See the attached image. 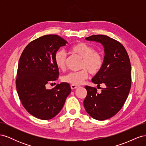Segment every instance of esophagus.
Listing matches in <instances>:
<instances>
[{
	"label": "esophagus",
	"instance_id": "1",
	"mask_svg": "<svg viewBox=\"0 0 146 146\" xmlns=\"http://www.w3.org/2000/svg\"><path fill=\"white\" fill-rule=\"evenodd\" d=\"M79 86L78 85H70V88H71L72 90H74V89H76L77 88H78Z\"/></svg>",
	"mask_w": 146,
	"mask_h": 146
}]
</instances>
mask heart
Returning a JSON list of instances; mask_svg holds the SVG:
<instances>
[{"mask_svg": "<svg viewBox=\"0 0 146 146\" xmlns=\"http://www.w3.org/2000/svg\"><path fill=\"white\" fill-rule=\"evenodd\" d=\"M72 54L82 58L80 63V70L70 72L63 77L64 82L72 85H80L88 77V73L92 75L98 74L102 69L104 58L102 52L94 50L91 45L84 42L74 44L69 48ZM54 61L56 67L64 70L66 69V55L63 50L57 51L54 56Z\"/></svg>", "mask_w": 146, "mask_h": 146, "instance_id": "obj_1", "label": "heart"}]
</instances>
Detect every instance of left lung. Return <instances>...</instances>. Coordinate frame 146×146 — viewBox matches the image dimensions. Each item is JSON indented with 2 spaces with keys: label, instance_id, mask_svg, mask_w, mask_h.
<instances>
[{
  "label": "left lung",
  "instance_id": "8db88e82",
  "mask_svg": "<svg viewBox=\"0 0 146 146\" xmlns=\"http://www.w3.org/2000/svg\"><path fill=\"white\" fill-rule=\"evenodd\" d=\"M85 39L100 42L105 48L103 68L92 82L98 86L104 83L106 87L99 94L96 88L85 86L87 95L83 101L86 112L92 118L104 121L117 113L129 96L131 85L130 61L122 44L107 35H92Z\"/></svg>",
  "mask_w": 146,
  "mask_h": 146
}]
</instances>
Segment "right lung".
Here are the masks:
<instances>
[{
  "label": "right lung",
  "mask_w": 146,
  "mask_h": 146,
  "mask_svg": "<svg viewBox=\"0 0 146 146\" xmlns=\"http://www.w3.org/2000/svg\"><path fill=\"white\" fill-rule=\"evenodd\" d=\"M66 43L58 35H44L31 41L20 57L16 79L17 94L25 109L42 120L60 113L71 91L68 83L57 84L50 90L46 88L47 83L58 78L54 56Z\"/></svg>",
  "instance_id": "add662e5"
}]
</instances>
